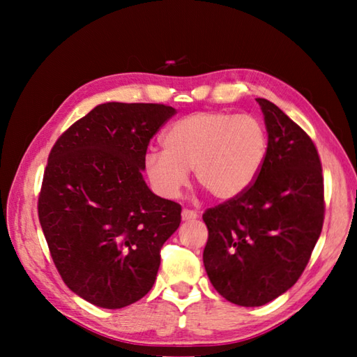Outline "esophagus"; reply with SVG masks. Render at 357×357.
Segmentation results:
<instances>
[{"label":"esophagus","instance_id":"obj_1","mask_svg":"<svg viewBox=\"0 0 357 357\" xmlns=\"http://www.w3.org/2000/svg\"><path fill=\"white\" fill-rule=\"evenodd\" d=\"M181 215H183V220H195L198 214L195 213V211L192 209H183V213H181Z\"/></svg>","mask_w":357,"mask_h":357}]
</instances>
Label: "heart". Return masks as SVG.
Listing matches in <instances>:
<instances>
[{"label": "heart", "instance_id": "obj_1", "mask_svg": "<svg viewBox=\"0 0 357 357\" xmlns=\"http://www.w3.org/2000/svg\"><path fill=\"white\" fill-rule=\"evenodd\" d=\"M164 151H148L144 173L159 195L176 198L193 170L195 183L217 200L249 189L268 155V130L253 114L203 110L165 130Z\"/></svg>", "mask_w": 357, "mask_h": 357}]
</instances>
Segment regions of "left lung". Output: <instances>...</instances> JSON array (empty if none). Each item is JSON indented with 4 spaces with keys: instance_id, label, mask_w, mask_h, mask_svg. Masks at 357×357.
I'll return each instance as SVG.
<instances>
[{
    "instance_id": "8db88e82",
    "label": "left lung",
    "mask_w": 357,
    "mask_h": 357,
    "mask_svg": "<svg viewBox=\"0 0 357 357\" xmlns=\"http://www.w3.org/2000/svg\"><path fill=\"white\" fill-rule=\"evenodd\" d=\"M268 129V155L249 189L204 211L203 263L227 301L259 307L304 273L324 222V181L312 138L279 107L257 99Z\"/></svg>"
}]
</instances>
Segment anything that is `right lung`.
Listing matches in <instances>:
<instances>
[{
  "instance_id": "add662e5",
  "label": "right lung",
  "mask_w": 357,
  "mask_h": 357,
  "mask_svg": "<svg viewBox=\"0 0 357 357\" xmlns=\"http://www.w3.org/2000/svg\"><path fill=\"white\" fill-rule=\"evenodd\" d=\"M164 104L108 102L63 132L48 154L39 222L61 279L102 309H123L155 282L181 204L142 176L148 144L173 114Z\"/></svg>"
}]
</instances>
